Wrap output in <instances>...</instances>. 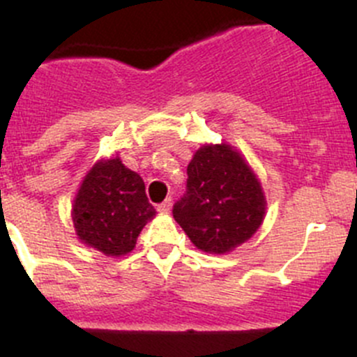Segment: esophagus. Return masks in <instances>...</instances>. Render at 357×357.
Masks as SVG:
<instances>
[{
  "mask_svg": "<svg viewBox=\"0 0 357 357\" xmlns=\"http://www.w3.org/2000/svg\"><path fill=\"white\" fill-rule=\"evenodd\" d=\"M171 205H172V200L167 199L162 202V204L157 205V211L160 212V214H169V212H171Z\"/></svg>",
  "mask_w": 357,
  "mask_h": 357,
  "instance_id": "34e87169",
  "label": "esophagus"
}]
</instances>
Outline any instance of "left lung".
<instances>
[{"instance_id": "obj_1", "label": "left lung", "mask_w": 357, "mask_h": 357, "mask_svg": "<svg viewBox=\"0 0 357 357\" xmlns=\"http://www.w3.org/2000/svg\"><path fill=\"white\" fill-rule=\"evenodd\" d=\"M186 174V192L172 207V215L193 245L226 254L257 231L264 219V193L236 150L202 146Z\"/></svg>"}]
</instances>
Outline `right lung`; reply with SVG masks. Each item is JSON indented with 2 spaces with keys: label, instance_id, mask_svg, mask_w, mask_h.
Instances as JSON below:
<instances>
[{
  "label": "right lung",
  "instance_id": "obj_1",
  "mask_svg": "<svg viewBox=\"0 0 357 357\" xmlns=\"http://www.w3.org/2000/svg\"><path fill=\"white\" fill-rule=\"evenodd\" d=\"M153 215L155 208L146 197L145 183L119 157L95 164L72 211L79 240L105 255L131 252Z\"/></svg>",
  "mask_w": 357,
  "mask_h": 357
}]
</instances>
